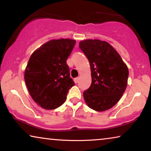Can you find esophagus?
Listing matches in <instances>:
<instances>
[{"instance_id":"esophagus-1","label":"esophagus","mask_w":151,"mask_h":151,"mask_svg":"<svg viewBox=\"0 0 151 151\" xmlns=\"http://www.w3.org/2000/svg\"><path fill=\"white\" fill-rule=\"evenodd\" d=\"M73 80H74V82H75V83L76 84V83H78V80H79V78H75V79H74Z\"/></svg>"}]
</instances>
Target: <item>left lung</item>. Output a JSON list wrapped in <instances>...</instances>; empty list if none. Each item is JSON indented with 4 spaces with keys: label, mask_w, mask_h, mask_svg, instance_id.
<instances>
[{
    "label": "left lung",
    "mask_w": 151,
    "mask_h": 151,
    "mask_svg": "<svg viewBox=\"0 0 151 151\" xmlns=\"http://www.w3.org/2000/svg\"><path fill=\"white\" fill-rule=\"evenodd\" d=\"M79 47L87 58L92 82L83 96L88 107L97 111L112 108L127 86L129 69L116 50L106 41L86 40Z\"/></svg>",
    "instance_id": "obj_1"
}]
</instances>
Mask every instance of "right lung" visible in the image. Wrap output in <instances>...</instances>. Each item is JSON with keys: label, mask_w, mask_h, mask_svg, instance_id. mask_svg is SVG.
<instances>
[{"label": "right lung", "mask_w": 151, "mask_h": 151, "mask_svg": "<svg viewBox=\"0 0 151 151\" xmlns=\"http://www.w3.org/2000/svg\"><path fill=\"white\" fill-rule=\"evenodd\" d=\"M75 44L71 39L52 40L31 55L24 81L32 99L42 108L50 110L60 106L75 85L67 64Z\"/></svg>", "instance_id": "1"}]
</instances>
